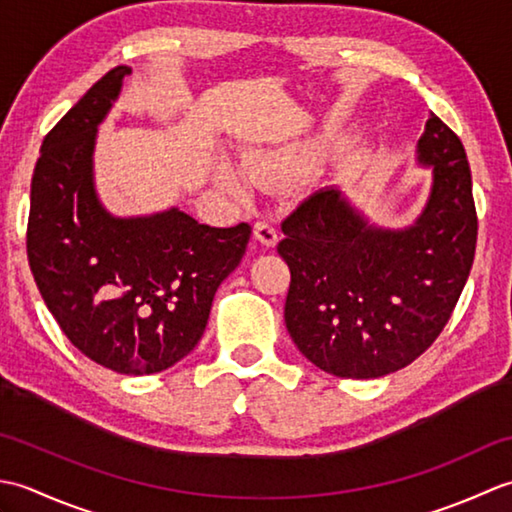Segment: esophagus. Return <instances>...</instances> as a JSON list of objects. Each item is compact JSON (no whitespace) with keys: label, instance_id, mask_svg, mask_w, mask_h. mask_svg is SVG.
<instances>
[{"label":"esophagus","instance_id":"34e87169","mask_svg":"<svg viewBox=\"0 0 512 512\" xmlns=\"http://www.w3.org/2000/svg\"><path fill=\"white\" fill-rule=\"evenodd\" d=\"M255 239L266 248H273L277 244V228L270 220L255 222Z\"/></svg>","mask_w":512,"mask_h":512}]
</instances>
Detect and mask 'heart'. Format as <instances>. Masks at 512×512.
<instances>
[{"mask_svg":"<svg viewBox=\"0 0 512 512\" xmlns=\"http://www.w3.org/2000/svg\"><path fill=\"white\" fill-rule=\"evenodd\" d=\"M301 158V149L299 147H275V149H264L257 151L253 156V165L257 171L264 173H275V171H286L292 169ZM217 178L226 184H237V176L233 169L220 167L217 169Z\"/></svg>","mask_w":512,"mask_h":512,"instance_id":"b5f03b06","label":"heart"}]
</instances>
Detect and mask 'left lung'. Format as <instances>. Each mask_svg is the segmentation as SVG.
Listing matches in <instances>:
<instances>
[{"instance_id": "obj_1", "label": "left lung", "mask_w": 512, "mask_h": 512, "mask_svg": "<svg viewBox=\"0 0 512 512\" xmlns=\"http://www.w3.org/2000/svg\"><path fill=\"white\" fill-rule=\"evenodd\" d=\"M413 160L431 173L413 222H369L325 187L292 211L277 250L290 268L284 319L297 350L341 378L407 367L438 339L469 279L477 217L460 138L436 114Z\"/></svg>"}]
</instances>
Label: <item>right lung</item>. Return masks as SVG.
<instances>
[{
  "mask_svg": "<svg viewBox=\"0 0 512 512\" xmlns=\"http://www.w3.org/2000/svg\"><path fill=\"white\" fill-rule=\"evenodd\" d=\"M127 74L129 65H116L43 138L30 184L28 262L76 350L112 372L147 376L200 343L250 226L200 224L178 206L147 215L107 209L94 180L96 134Z\"/></svg>",
  "mask_w": 512,
  "mask_h": 512,
  "instance_id": "add662e5",
  "label": "right lung"
}]
</instances>
